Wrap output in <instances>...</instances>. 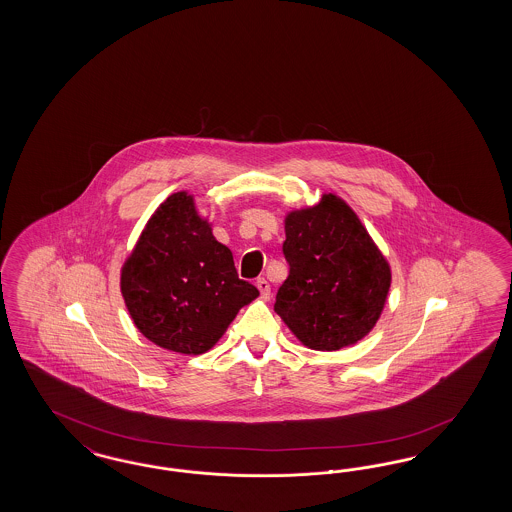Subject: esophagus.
Returning <instances> with one entry per match:
<instances>
[{
	"label": "esophagus",
	"instance_id": "esophagus-1",
	"mask_svg": "<svg viewBox=\"0 0 512 512\" xmlns=\"http://www.w3.org/2000/svg\"><path fill=\"white\" fill-rule=\"evenodd\" d=\"M255 285H257V289L261 291V296H263L264 300H266V298H270V283H268L266 279H257V283H255Z\"/></svg>",
	"mask_w": 512,
	"mask_h": 512
}]
</instances>
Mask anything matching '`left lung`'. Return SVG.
Listing matches in <instances>:
<instances>
[{
    "mask_svg": "<svg viewBox=\"0 0 512 512\" xmlns=\"http://www.w3.org/2000/svg\"><path fill=\"white\" fill-rule=\"evenodd\" d=\"M289 278L274 310L302 345L340 351L372 332L387 304L392 272L387 257L336 193L287 212Z\"/></svg>",
    "mask_w": 512,
    "mask_h": 512,
    "instance_id": "obj_1",
    "label": "left lung"
}]
</instances>
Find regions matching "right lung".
<instances>
[{
  "instance_id": "1",
  "label": "right lung",
  "mask_w": 512,
  "mask_h": 512,
  "mask_svg": "<svg viewBox=\"0 0 512 512\" xmlns=\"http://www.w3.org/2000/svg\"><path fill=\"white\" fill-rule=\"evenodd\" d=\"M120 289L144 338L180 355H202L227 332L236 313L259 296L238 278L233 251L187 191L157 206L127 255Z\"/></svg>"
}]
</instances>
